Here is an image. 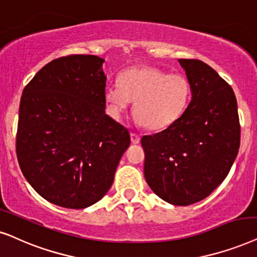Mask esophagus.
<instances>
[{"label":"esophagus","mask_w":257,"mask_h":257,"mask_svg":"<svg viewBox=\"0 0 257 257\" xmlns=\"http://www.w3.org/2000/svg\"><path fill=\"white\" fill-rule=\"evenodd\" d=\"M131 142L133 143V144H138V143L141 142V136H139L138 133L132 132L131 133Z\"/></svg>","instance_id":"obj_1"}]
</instances>
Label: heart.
Here are the masks:
<instances>
[{
	"instance_id": "heart-1",
	"label": "heart",
	"mask_w": 257,
	"mask_h": 257,
	"mask_svg": "<svg viewBox=\"0 0 257 257\" xmlns=\"http://www.w3.org/2000/svg\"><path fill=\"white\" fill-rule=\"evenodd\" d=\"M188 79L156 67H133L120 75V84H108L105 100L112 118L120 119L133 102V114L146 128L164 130L175 124L188 107Z\"/></svg>"
}]
</instances>
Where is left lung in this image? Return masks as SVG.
I'll return each mask as SVG.
<instances>
[{"label": "left lung", "mask_w": 257, "mask_h": 257, "mask_svg": "<svg viewBox=\"0 0 257 257\" xmlns=\"http://www.w3.org/2000/svg\"><path fill=\"white\" fill-rule=\"evenodd\" d=\"M192 98L164 131L142 138L144 176L152 191L173 205H190L211 194L230 171L241 126L234 91L201 60L179 59Z\"/></svg>", "instance_id": "1"}]
</instances>
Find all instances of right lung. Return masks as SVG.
Here are the masks:
<instances>
[{"label": "right lung", "instance_id": "obj_1", "mask_svg": "<svg viewBox=\"0 0 257 257\" xmlns=\"http://www.w3.org/2000/svg\"><path fill=\"white\" fill-rule=\"evenodd\" d=\"M105 60L55 59L22 92L16 155L29 184L48 202L84 209L111 188L130 132L105 113Z\"/></svg>", "mask_w": 257, "mask_h": 257}]
</instances>
